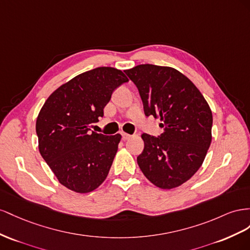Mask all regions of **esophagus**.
<instances>
[{"label": "esophagus", "instance_id": "34e87169", "mask_svg": "<svg viewBox=\"0 0 250 250\" xmlns=\"http://www.w3.org/2000/svg\"><path fill=\"white\" fill-rule=\"evenodd\" d=\"M121 135H123V138L125 139V140H127V139H130L132 136L130 134H127V133H125V132H123L121 133Z\"/></svg>", "mask_w": 250, "mask_h": 250}]
</instances>
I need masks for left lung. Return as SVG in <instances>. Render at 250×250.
<instances>
[{"instance_id": "8db88e82", "label": "left lung", "mask_w": 250, "mask_h": 250, "mask_svg": "<svg viewBox=\"0 0 250 250\" xmlns=\"http://www.w3.org/2000/svg\"><path fill=\"white\" fill-rule=\"evenodd\" d=\"M125 74L136 84L145 114L159 119L158 137L142 134L141 172L157 188L170 189L200 168L211 142L212 113L190 80L172 67L138 65Z\"/></svg>"}]
</instances>
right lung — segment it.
Wrapping results in <instances>:
<instances>
[{
  "instance_id": "1",
  "label": "right lung",
  "mask_w": 250,
  "mask_h": 250,
  "mask_svg": "<svg viewBox=\"0 0 250 250\" xmlns=\"http://www.w3.org/2000/svg\"><path fill=\"white\" fill-rule=\"evenodd\" d=\"M129 82L121 70L99 67L73 77L50 95L37 118L39 149L63 187L96 189L109 174L121 135L89 132L104 116L113 91Z\"/></svg>"
}]
</instances>
